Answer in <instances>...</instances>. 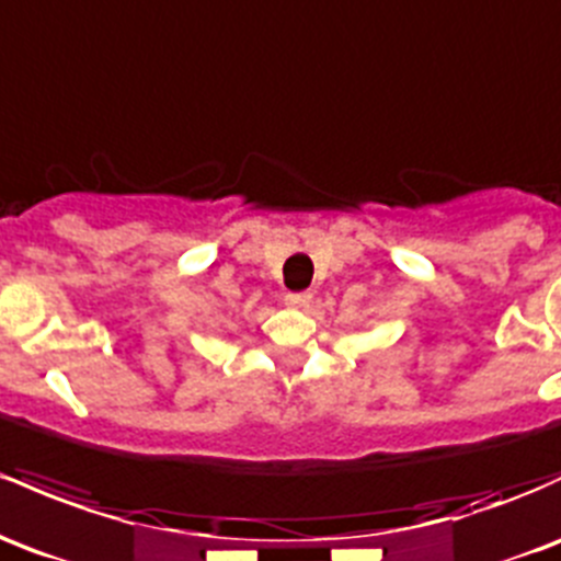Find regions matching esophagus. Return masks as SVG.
<instances>
[{
	"label": "esophagus",
	"mask_w": 561,
	"mask_h": 561,
	"mask_svg": "<svg viewBox=\"0 0 561 561\" xmlns=\"http://www.w3.org/2000/svg\"><path fill=\"white\" fill-rule=\"evenodd\" d=\"M285 304L290 306V309H306V306L311 304V293H287Z\"/></svg>",
	"instance_id": "esophagus-1"
}]
</instances>
